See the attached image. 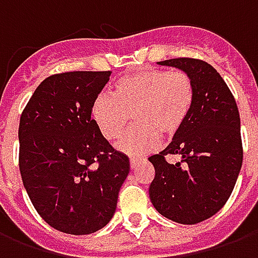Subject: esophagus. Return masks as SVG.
<instances>
[{"label": "esophagus", "instance_id": "34e87169", "mask_svg": "<svg viewBox=\"0 0 258 258\" xmlns=\"http://www.w3.org/2000/svg\"><path fill=\"white\" fill-rule=\"evenodd\" d=\"M146 163V159H137V157H131L130 159V167L135 170V168H138L141 164H144Z\"/></svg>", "mask_w": 258, "mask_h": 258}]
</instances>
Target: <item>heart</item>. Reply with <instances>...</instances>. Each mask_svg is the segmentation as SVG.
Masks as SVG:
<instances>
[{
	"mask_svg": "<svg viewBox=\"0 0 258 258\" xmlns=\"http://www.w3.org/2000/svg\"><path fill=\"white\" fill-rule=\"evenodd\" d=\"M194 81L182 70L146 69L123 76L113 87L112 96L99 94L91 114L107 141L117 140L118 151L140 156L156 148L162 137H173L182 128L194 105Z\"/></svg>",
	"mask_w": 258,
	"mask_h": 258,
	"instance_id": "1",
	"label": "heart"
}]
</instances>
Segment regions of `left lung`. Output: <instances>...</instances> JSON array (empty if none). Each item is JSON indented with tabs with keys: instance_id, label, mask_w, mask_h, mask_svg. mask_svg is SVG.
<instances>
[{
	"instance_id": "obj_1",
	"label": "left lung",
	"mask_w": 258,
	"mask_h": 258,
	"mask_svg": "<svg viewBox=\"0 0 258 258\" xmlns=\"http://www.w3.org/2000/svg\"><path fill=\"white\" fill-rule=\"evenodd\" d=\"M159 64L189 74L195 99L170 145L149 157L155 167L149 198L162 216L192 225L221 210L232 194L243 162L240 117L232 92L211 64L194 58ZM167 154H179L183 160L171 165Z\"/></svg>"
}]
</instances>
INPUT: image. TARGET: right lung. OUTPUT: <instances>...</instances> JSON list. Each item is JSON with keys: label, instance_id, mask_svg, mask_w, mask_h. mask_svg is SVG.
Returning a JSON list of instances; mask_svg holds the SVG:
<instances>
[{"label": "right lung", "instance_id": "add662e5", "mask_svg": "<svg viewBox=\"0 0 258 258\" xmlns=\"http://www.w3.org/2000/svg\"><path fill=\"white\" fill-rule=\"evenodd\" d=\"M112 72H66L42 81L22 112L19 170L48 225L70 235L112 220L130 160L102 137L92 102Z\"/></svg>", "mask_w": 258, "mask_h": 258}]
</instances>
